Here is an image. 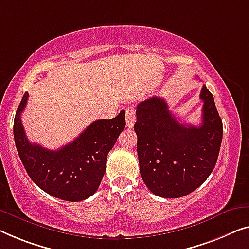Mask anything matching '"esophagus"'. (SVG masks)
I'll list each match as a JSON object with an SVG mask.
<instances>
[{"label":"esophagus","instance_id":"1","mask_svg":"<svg viewBox=\"0 0 249 249\" xmlns=\"http://www.w3.org/2000/svg\"><path fill=\"white\" fill-rule=\"evenodd\" d=\"M125 120H126V125H127V127H133L136 122V114H135V110L131 108L126 109V114H125Z\"/></svg>","mask_w":249,"mask_h":249}]
</instances>
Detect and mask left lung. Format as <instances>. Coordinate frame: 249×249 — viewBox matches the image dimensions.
I'll return each instance as SVG.
<instances>
[{
	"label": "left lung",
	"mask_w": 249,
	"mask_h": 249,
	"mask_svg": "<svg viewBox=\"0 0 249 249\" xmlns=\"http://www.w3.org/2000/svg\"><path fill=\"white\" fill-rule=\"evenodd\" d=\"M201 125L181 124L163 98L153 96L137 105L134 131L141 177L152 194L180 198L199 188L216 165L222 122L213 96L203 85Z\"/></svg>",
	"instance_id": "1"
}]
</instances>
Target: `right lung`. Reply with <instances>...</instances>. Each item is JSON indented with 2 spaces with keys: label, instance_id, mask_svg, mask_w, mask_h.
Segmentation results:
<instances>
[{
  "label": "right lung",
  "instance_id": "obj_1",
  "mask_svg": "<svg viewBox=\"0 0 249 249\" xmlns=\"http://www.w3.org/2000/svg\"><path fill=\"white\" fill-rule=\"evenodd\" d=\"M25 92L14 117V142L24 169L40 189L55 198L77 202L97 191L106 171L107 154L125 128V112L112 120H97L81 134L57 151L30 143L21 113L27 106Z\"/></svg>",
  "mask_w": 249,
  "mask_h": 249
}]
</instances>
